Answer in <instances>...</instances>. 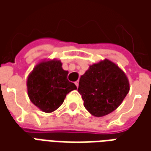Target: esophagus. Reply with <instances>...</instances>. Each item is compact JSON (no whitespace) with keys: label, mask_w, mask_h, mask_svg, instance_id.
<instances>
[{"label":"esophagus","mask_w":151,"mask_h":151,"mask_svg":"<svg viewBox=\"0 0 151 151\" xmlns=\"http://www.w3.org/2000/svg\"><path fill=\"white\" fill-rule=\"evenodd\" d=\"M75 85L77 86V87H78V86H79V82H78V81H77V82H75Z\"/></svg>","instance_id":"1"}]
</instances>
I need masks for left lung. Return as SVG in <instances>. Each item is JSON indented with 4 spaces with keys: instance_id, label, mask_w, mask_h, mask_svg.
Wrapping results in <instances>:
<instances>
[{
    "instance_id": "8db88e82",
    "label": "left lung",
    "mask_w": 151,
    "mask_h": 151,
    "mask_svg": "<svg viewBox=\"0 0 151 151\" xmlns=\"http://www.w3.org/2000/svg\"><path fill=\"white\" fill-rule=\"evenodd\" d=\"M78 91L86 109L97 117L116 110L129 91L124 73L108 60L90 66L81 77Z\"/></svg>"
}]
</instances>
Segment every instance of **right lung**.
<instances>
[{
    "label": "right lung",
    "instance_id": "1",
    "mask_svg": "<svg viewBox=\"0 0 151 151\" xmlns=\"http://www.w3.org/2000/svg\"><path fill=\"white\" fill-rule=\"evenodd\" d=\"M60 60H48L35 66L27 79V91L31 101L45 112H52L62 104L66 95L77 89L69 82L68 71Z\"/></svg>",
    "mask_w": 151,
    "mask_h": 151
}]
</instances>
